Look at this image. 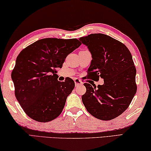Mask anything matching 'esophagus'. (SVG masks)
<instances>
[{
    "mask_svg": "<svg viewBox=\"0 0 151 151\" xmlns=\"http://www.w3.org/2000/svg\"><path fill=\"white\" fill-rule=\"evenodd\" d=\"M74 82H75V84H76V86H80L82 84V83H81V81L79 80V79L78 78H76L74 79Z\"/></svg>",
    "mask_w": 151,
    "mask_h": 151,
    "instance_id": "obj_1",
    "label": "esophagus"
}]
</instances>
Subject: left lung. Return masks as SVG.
Returning a JSON list of instances; mask_svg holds the SVG:
<instances>
[{
  "mask_svg": "<svg viewBox=\"0 0 151 151\" xmlns=\"http://www.w3.org/2000/svg\"><path fill=\"white\" fill-rule=\"evenodd\" d=\"M88 47L92 60L88 77L104 79L98 88L85 83L86 92L81 97L86 110L93 116L110 120L124 112L137 92L136 68L124 44L102 33L80 38Z\"/></svg>",
  "mask_w": 151,
  "mask_h": 151,
  "instance_id": "1",
  "label": "left lung"
}]
</instances>
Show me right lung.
Segmentation results:
<instances>
[{
    "label": "right lung",
    "instance_id": "add662e5",
    "mask_svg": "<svg viewBox=\"0 0 151 151\" xmlns=\"http://www.w3.org/2000/svg\"><path fill=\"white\" fill-rule=\"evenodd\" d=\"M81 44L77 39H42L17 56L11 73L14 94L32 119L49 122L62 112L75 83L70 78L58 81L55 68H61L66 57Z\"/></svg>",
    "mask_w": 151,
    "mask_h": 151
}]
</instances>
